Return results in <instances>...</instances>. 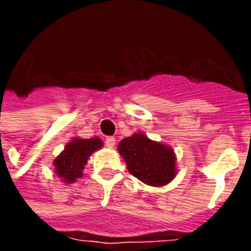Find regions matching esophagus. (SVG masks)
<instances>
[{"label":"esophagus","instance_id":"34e87169","mask_svg":"<svg viewBox=\"0 0 251 251\" xmlns=\"http://www.w3.org/2000/svg\"><path fill=\"white\" fill-rule=\"evenodd\" d=\"M104 144H106V147L107 148H114L115 138L114 137H107V138L104 140Z\"/></svg>","mask_w":251,"mask_h":251}]
</instances>
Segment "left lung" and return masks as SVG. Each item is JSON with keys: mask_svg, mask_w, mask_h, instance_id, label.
<instances>
[{"mask_svg": "<svg viewBox=\"0 0 251 251\" xmlns=\"http://www.w3.org/2000/svg\"><path fill=\"white\" fill-rule=\"evenodd\" d=\"M118 152L125 158L129 172L148 185L167 184L176 175L174 151L141 133L124 138L118 144Z\"/></svg>", "mask_w": 251, "mask_h": 251, "instance_id": "1", "label": "left lung"}]
</instances>
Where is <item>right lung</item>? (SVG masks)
<instances>
[{
  "label": "right lung",
  "mask_w": 251,
  "mask_h": 251,
  "mask_svg": "<svg viewBox=\"0 0 251 251\" xmlns=\"http://www.w3.org/2000/svg\"><path fill=\"white\" fill-rule=\"evenodd\" d=\"M102 148V141L99 138H75L68 142L63 151L53 161L55 171L59 177L64 179L66 183H72L82 177V171L87 163L88 156Z\"/></svg>",
  "instance_id": "add662e5"
}]
</instances>
